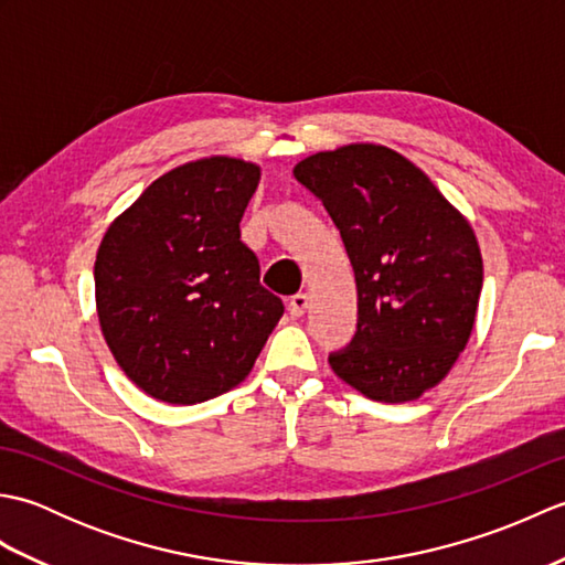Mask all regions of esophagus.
<instances>
[{
  "mask_svg": "<svg viewBox=\"0 0 565 565\" xmlns=\"http://www.w3.org/2000/svg\"><path fill=\"white\" fill-rule=\"evenodd\" d=\"M308 310V296L306 294H296V296H291V301H289V313L294 316V318H301L303 313Z\"/></svg>",
  "mask_w": 565,
  "mask_h": 565,
  "instance_id": "esophagus-1",
  "label": "esophagus"
}]
</instances>
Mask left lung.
Listing matches in <instances>:
<instances>
[{
    "instance_id": "left-lung-1",
    "label": "left lung",
    "mask_w": 565,
    "mask_h": 565,
    "mask_svg": "<svg viewBox=\"0 0 565 565\" xmlns=\"http://www.w3.org/2000/svg\"><path fill=\"white\" fill-rule=\"evenodd\" d=\"M294 177L322 201L354 269L356 334L330 356L332 371L371 401H417L476 326L483 257L471 223L417 164L376 142L308 154Z\"/></svg>"
}]
</instances>
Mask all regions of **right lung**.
Returning <instances> with one entry per match:
<instances>
[{
	"label": "right lung",
	"mask_w": 565,
	"mask_h": 565,
	"mask_svg": "<svg viewBox=\"0 0 565 565\" xmlns=\"http://www.w3.org/2000/svg\"><path fill=\"white\" fill-rule=\"evenodd\" d=\"M259 177V164L227 154L179 164L106 227L94 262L99 328L154 401L194 405L235 388L284 316L239 239Z\"/></svg>",
	"instance_id": "1"
}]
</instances>
